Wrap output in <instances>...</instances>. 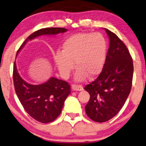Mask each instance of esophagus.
Segmentation results:
<instances>
[{"mask_svg":"<svg viewBox=\"0 0 146 146\" xmlns=\"http://www.w3.org/2000/svg\"><path fill=\"white\" fill-rule=\"evenodd\" d=\"M71 89L74 91H82L84 90V88L82 85H76L73 84L71 86Z\"/></svg>","mask_w":146,"mask_h":146,"instance_id":"34e87169","label":"esophagus"}]
</instances>
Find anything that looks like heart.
I'll return each instance as SVG.
<instances>
[{
    "mask_svg": "<svg viewBox=\"0 0 146 146\" xmlns=\"http://www.w3.org/2000/svg\"><path fill=\"white\" fill-rule=\"evenodd\" d=\"M107 42L98 32L78 33L69 36L62 46V50L55 52L54 59L60 75L67 77L77 67L75 80H84L87 75L94 77L102 71L106 61Z\"/></svg>",
    "mask_w": 146,
    "mask_h": 146,
    "instance_id": "b5f03b06",
    "label": "heart"
}]
</instances>
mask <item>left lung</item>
<instances>
[{"label":"left lung","instance_id":"8db88e82","mask_svg":"<svg viewBox=\"0 0 146 146\" xmlns=\"http://www.w3.org/2000/svg\"><path fill=\"white\" fill-rule=\"evenodd\" d=\"M104 29L110 41L106 61L99 76L84 88L90 95L85 106L87 115L98 123L111 119L123 108L133 75V60L125 44L113 32Z\"/></svg>","mask_w":146,"mask_h":146}]
</instances>
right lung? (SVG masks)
<instances>
[{
  "mask_svg": "<svg viewBox=\"0 0 146 146\" xmlns=\"http://www.w3.org/2000/svg\"><path fill=\"white\" fill-rule=\"evenodd\" d=\"M67 31V29L62 27L39 29L25 40L17 50V55L29 40L43 35L54 36ZM13 77L17 96L24 109L30 117L40 123H48L52 122L60 115L64 101L71 93L70 86L67 82L55 77H50L44 84H29L19 75L15 61L13 65Z\"/></svg>",
  "mask_w": 146,
  "mask_h": 146,
  "instance_id": "right-lung-1",
  "label": "right lung"
}]
</instances>
